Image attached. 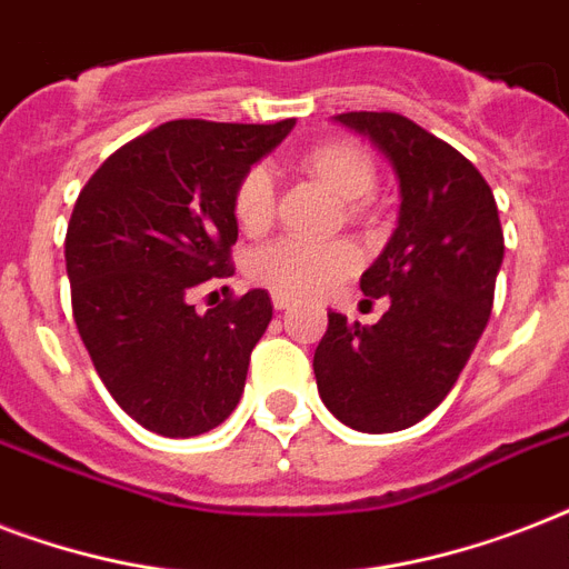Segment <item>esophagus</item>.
<instances>
[{
    "label": "esophagus",
    "instance_id": "1",
    "mask_svg": "<svg viewBox=\"0 0 569 569\" xmlns=\"http://www.w3.org/2000/svg\"><path fill=\"white\" fill-rule=\"evenodd\" d=\"M271 301H274V310H289V307H295L289 295H271Z\"/></svg>",
    "mask_w": 569,
    "mask_h": 569
}]
</instances>
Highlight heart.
I'll use <instances>...</instances> for the list:
<instances>
[{"instance_id":"obj_1","label":"heart","mask_w":569,"mask_h":569,"mask_svg":"<svg viewBox=\"0 0 569 569\" xmlns=\"http://www.w3.org/2000/svg\"><path fill=\"white\" fill-rule=\"evenodd\" d=\"M301 168L325 189L333 191L342 203H348V212L355 218H363L369 194L378 182V164L363 144L348 141V138L325 141L301 156ZM232 209L248 232H262L271 227L274 182L266 168H250L241 177L232 197ZM357 266H360V253L348 241L310 244V241L286 239L253 253L248 274L253 283L266 286L274 295L310 298V295L328 292L330 286L355 274Z\"/></svg>"}]
</instances>
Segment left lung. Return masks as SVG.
Masks as SVG:
<instances>
[{
  "label": "left lung",
  "mask_w": 569,
  "mask_h": 569,
  "mask_svg": "<svg viewBox=\"0 0 569 569\" xmlns=\"http://www.w3.org/2000/svg\"><path fill=\"white\" fill-rule=\"evenodd\" d=\"M337 123L369 138L398 177V227L360 289L389 298L378 325L328 312L312 372L339 422L405 431L449 396L493 307L505 239L476 164L392 111H348Z\"/></svg>",
  "instance_id": "1"
}]
</instances>
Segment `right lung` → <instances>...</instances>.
Masks as SVG:
<instances>
[{
  "label": "right lung",
  "instance_id": "right-lung-1",
  "mask_svg": "<svg viewBox=\"0 0 569 569\" xmlns=\"http://www.w3.org/2000/svg\"><path fill=\"white\" fill-rule=\"evenodd\" d=\"M295 120H171L109 156L82 189L64 259L73 319L111 398L147 431L197 437L236 410L271 321L266 289L197 312L230 277L232 197Z\"/></svg>",
  "mask_w": 569,
  "mask_h": 569
}]
</instances>
